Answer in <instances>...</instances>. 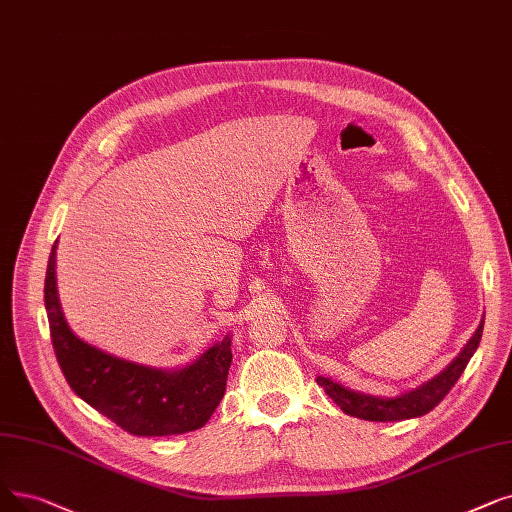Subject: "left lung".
Listing matches in <instances>:
<instances>
[{
    "label": "left lung",
    "instance_id": "1",
    "mask_svg": "<svg viewBox=\"0 0 512 512\" xmlns=\"http://www.w3.org/2000/svg\"><path fill=\"white\" fill-rule=\"evenodd\" d=\"M483 322H485V314L481 316V322L475 330V335L466 341L462 351L446 368H443L439 374H435L433 379L425 381L422 385H418L406 393H399L393 397L370 395L364 391L349 389L337 381H330V379H326V376H318L316 383L326 391V395L345 414L355 416V418L372 420V422H397V420L425 416L441 402L443 397L450 393V389L456 385L460 374L464 372L466 364H469V360L473 358V353L477 351L479 341H481Z\"/></svg>",
    "mask_w": 512,
    "mask_h": 512
}]
</instances>
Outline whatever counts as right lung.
<instances>
[{"label": "right lung", "mask_w": 512, "mask_h": 512, "mask_svg": "<svg viewBox=\"0 0 512 512\" xmlns=\"http://www.w3.org/2000/svg\"><path fill=\"white\" fill-rule=\"evenodd\" d=\"M54 242L43 299L52 345L71 389L131 435H182L207 425L226 393L232 335L211 345L186 366L154 368L129 362L79 339L64 318L56 286Z\"/></svg>", "instance_id": "add662e5"}]
</instances>
